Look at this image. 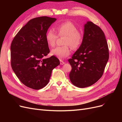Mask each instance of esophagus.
Returning <instances> with one entry per match:
<instances>
[{"label": "esophagus", "mask_w": 122, "mask_h": 122, "mask_svg": "<svg viewBox=\"0 0 122 122\" xmlns=\"http://www.w3.org/2000/svg\"><path fill=\"white\" fill-rule=\"evenodd\" d=\"M64 64H65V62H64L63 61H62V60H60V64H61V65H64Z\"/></svg>", "instance_id": "1"}]
</instances>
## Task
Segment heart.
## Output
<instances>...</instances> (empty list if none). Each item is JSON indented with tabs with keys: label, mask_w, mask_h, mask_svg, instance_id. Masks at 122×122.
I'll list each match as a JSON object with an SVG mask.
<instances>
[{
	"label": "heart",
	"mask_w": 122,
	"mask_h": 122,
	"mask_svg": "<svg viewBox=\"0 0 122 122\" xmlns=\"http://www.w3.org/2000/svg\"><path fill=\"white\" fill-rule=\"evenodd\" d=\"M55 28L59 36H66L64 41V44L66 45L56 47L52 49L51 51V54L59 59H64L71 53L69 45L74 49L80 46L83 40V34L77 30L76 26L70 21L58 24ZM57 38V36L52 29L49 30L46 34V42L50 47L55 45Z\"/></svg>",
	"instance_id": "obj_1"
}]
</instances>
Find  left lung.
I'll list each match as a JSON object with an SVG mask.
<instances>
[{
	"mask_svg": "<svg viewBox=\"0 0 122 122\" xmlns=\"http://www.w3.org/2000/svg\"><path fill=\"white\" fill-rule=\"evenodd\" d=\"M108 58L104 32L92 22L87 21L84 25L82 43L68 60L72 67L69 74L71 82L80 88L93 85L102 76Z\"/></svg>",
	"mask_w": 122,
	"mask_h": 122,
	"instance_id": "obj_1",
	"label": "left lung"
}]
</instances>
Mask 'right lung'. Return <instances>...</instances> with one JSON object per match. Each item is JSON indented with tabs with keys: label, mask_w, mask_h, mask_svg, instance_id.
Wrapping results in <instances>:
<instances>
[{
	"label": "right lung",
	"mask_w": 122,
	"mask_h": 122,
	"mask_svg": "<svg viewBox=\"0 0 122 122\" xmlns=\"http://www.w3.org/2000/svg\"><path fill=\"white\" fill-rule=\"evenodd\" d=\"M56 18L47 16L29 20L15 36L10 45L11 66L21 82L34 90L48 83L51 73L60 64L55 56L45 58L50 50L46 34Z\"/></svg>",
	"instance_id": "right-lung-1"
}]
</instances>
